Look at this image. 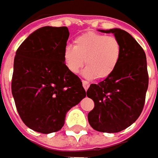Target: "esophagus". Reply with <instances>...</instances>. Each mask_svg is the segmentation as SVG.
I'll return each mask as SVG.
<instances>
[{"mask_svg": "<svg viewBox=\"0 0 158 158\" xmlns=\"http://www.w3.org/2000/svg\"><path fill=\"white\" fill-rule=\"evenodd\" d=\"M82 86H83L85 90H87L89 87V82H87V81H82Z\"/></svg>", "mask_w": 158, "mask_h": 158, "instance_id": "obj_1", "label": "esophagus"}]
</instances>
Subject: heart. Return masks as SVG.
I'll return each mask as SVG.
<instances>
[{"mask_svg": "<svg viewBox=\"0 0 158 158\" xmlns=\"http://www.w3.org/2000/svg\"><path fill=\"white\" fill-rule=\"evenodd\" d=\"M121 54L122 46L116 37L89 31L76 37L74 46L64 47L63 60L73 74H77L85 63V77L106 79L118 67Z\"/></svg>", "mask_w": 158, "mask_h": 158, "instance_id": "obj_1", "label": "heart"}]
</instances>
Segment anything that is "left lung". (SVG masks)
I'll return each instance as SVG.
<instances>
[{"mask_svg": "<svg viewBox=\"0 0 158 158\" xmlns=\"http://www.w3.org/2000/svg\"><path fill=\"white\" fill-rule=\"evenodd\" d=\"M113 33L121 43L118 67L109 77L87 90L95 106L89 112L91 127L103 133H118L133 124L142 113L149 86L146 54L130 34L121 29L99 30Z\"/></svg>", "mask_w": 158, "mask_h": 158, "instance_id": "8db88e82", "label": "left lung"}]
</instances>
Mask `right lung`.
<instances>
[{
    "label": "right lung",
    "instance_id": "1",
    "mask_svg": "<svg viewBox=\"0 0 158 158\" xmlns=\"http://www.w3.org/2000/svg\"><path fill=\"white\" fill-rule=\"evenodd\" d=\"M69 29L45 26L31 34L15 52L11 90L23 122L50 134L63 127L66 113L86 97L81 79L63 60Z\"/></svg>",
    "mask_w": 158,
    "mask_h": 158
}]
</instances>
